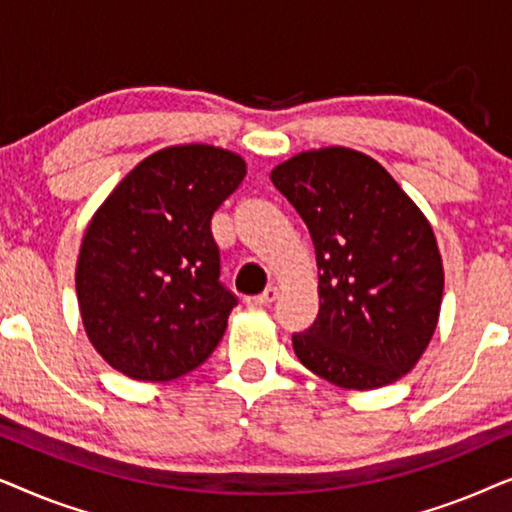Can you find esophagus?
Segmentation results:
<instances>
[{
    "label": "esophagus",
    "mask_w": 512,
    "mask_h": 512,
    "mask_svg": "<svg viewBox=\"0 0 512 512\" xmlns=\"http://www.w3.org/2000/svg\"><path fill=\"white\" fill-rule=\"evenodd\" d=\"M279 298V291H277V286H268V289H265L261 296H256L254 298V305H272L275 303V300Z\"/></svg>",
    "instance_id": "1"
}]
</instances>
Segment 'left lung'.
Segmentation results:
<instances>
[{
  "mask_svg": "<svg viewBox=\"0 0 512 512\" xmlns=\"http://www.w3.org/2000/svg\"><path fill=\"white\" fill-rule=\"evenodd\" d=\"M310 230L319 314L293 352L342 389L401 380L422 359L443 303V258L426 216L366 153L326 146L270 172Z\"/></svg>",
  "mask_w": 512,
  "mask_h": 512,
  "instance_id": "8db88e82",
  "label": "left lung"
}]
</instances>
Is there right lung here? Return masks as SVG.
I'll use <instances>...</instances> for the list:
<instances>
[{
    "instance_id": "1",
    "label": "right lung",
    "mask_w": 512,
    "mask_h": 512,
    "mask_svg": "<svg viewBox=\"0 0 512 512\" xmlns=\"http://www.w3.org/2000/svg\"><path fill=\"white\" fill-rule=\"evenodd\" d=\"M247 163L209 144L144 158L97 207L76 261L90 345L118 373L170 382L209 359L237 305L219 282L212 216Z\"/></svg>"
}]
</instances>
